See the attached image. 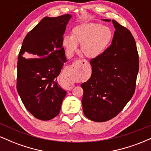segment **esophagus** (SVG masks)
I'll return each instance as SVG.
<instances>
[{"instance_id": "1", "label": "esophagus", "mask_w": 151, "mask_h": 151, "mask_svg": "<svg viewBox=\"0 0 151 151\" xmlns=\"http://www.w3.org/2000/svg\"><path fill=\"white\" fill-rule=\"evenodd\" d=\"M80 62H84V64H85V65H87L88 64V62H87V61H86V60H80Z\"/></svg>"}]
</instances>
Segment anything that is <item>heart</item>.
I'll return each instance as SVG.
<instances>
[{"label":"heart","mask_w":151,"mask_h":151,"mask_svg":"<svg viewBox=\"0 0 151 151\" xmlns=\"http://www.w3.org/2000/svg\"><path fill=\"white\" fill-rule=\"evenodd\" d=\"M113 37L108 26L87 22L77 25L72 30L71 37H65L63 45L69 54H73L80 44L81 52L89 58L99 56L104 51Z\"/></svg>","instance_id":"1"}]
</instances>
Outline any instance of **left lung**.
I'll return each mask as SVG.
<instances>
[{"label": "left lung", "instance_id": "8db88e82", "mask_svg": "<svg viewBox=\"0 0 151 151\" xmlns=\"http://www.w3.org/2000/svg\"><path fill=\"white\" fill-rule=\"evenodd\" d=\"M110 21V20H104ZM116 30L111 45L90 60L92 73L81 84L83 111L96 122L113 119L134 94L139 58L131 32L112 20Z\"/></svg>", "mask_w": 151, "mask_h": 151}]
</instances>
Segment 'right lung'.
I'll list each match as a JSON object with an SVG mask.
<instances>
[{
    "label": "right lung",
    "mask_w": 151,
    "mask_h": 151,
    "mask_svg": "<svg viewBox=\"0 0 151 151\" xmlns=\"http://www.w3.org/2000/svg\"><path fill=\"white\" fill-rule=\"evenodd\" d=\"M71 17H45L27 34L19 52L17 90L26 109L40 120L56 117L67 93L58 77L67 62L63 35Z\"/></svg>",
    "instance_id": "1"
}]
</instances>
